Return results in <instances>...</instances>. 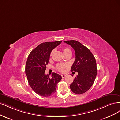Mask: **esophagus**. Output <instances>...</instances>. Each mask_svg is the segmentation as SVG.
Listing matches in <instances>:
<instances>
[{
    "label": "esophagus",
    "mask_w": 120,
    "mask_h": 120,
    "mask_svg": "<svg viewBox=\"0 0 120 120\" xmlns=\"http://www.w3.org/2000/svg\"><path fill=\"white\" fill-rule=\"evenodd\" d=\"M61 76H62V78H65V77L66 76V75H65V74H63V75H61Z\"/></svg>",
    "instance_id": "1"
}]
</instances>
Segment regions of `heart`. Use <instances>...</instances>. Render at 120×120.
<instances>
[{
	"mask_svg": "<svg viewBox=\"0 0 120 120\" xmlns=\"http://www.w3.org/2000/svg\"><path fill=\"white\" fill-rule=\"evenodd\" d=\"M63 51L64 54H67L69 52H71V50L70 48H69L68 47H64L63 48ZM54 51H52L51 52V54H50V56H52L53 53ZM67 67L66 65H64L62 64H58L56 66V69L58 71H59L60 72H63L65 68Z\"/></svg>",
	"mask_w": 120,
	"mask_h": 120,
	"instance_id": "1",
	"label": "heart"
}]
</instances>
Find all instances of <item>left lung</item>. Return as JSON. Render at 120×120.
Masks as SVG:
<instances>
[{"label": "left lung", "mask_w": 120, "mask_h": 120, "mask_svg": "<svg viewBox=\"0 0 120 120\" xmlns=\"http://www.w3.org/2000/svg\"><path fill=\"white\" fill-rule=\"evenodd\" d=\"M64 42L75 50V60L71 71L78 73L70 85V89L76 94H83L92 87L97 74L95 58L90 50L79 42L68 40Z\"/></svg>", "instance_id": "1"}]
</instances>
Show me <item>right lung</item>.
<instances>
[{"label": "right lung", "mask_w": 120, "mask_h": 120, "mask_svg": "<svg viewBox=\"0 0 120 120\" xmlns=\"http://www.w3.org/2000/svg\"><path fill=\"white\" fill-rule=\"evenodd\" d=\"M62 41L46 42L39 44L30 52L26 61L25 73L32 90L40 96L49 97L56 92L57 84L61 81V75L53 73L52 77L45 71L49 61L52 50Z\"/></svg>", "instance_id": "right-lung-1"}]
</instances>
